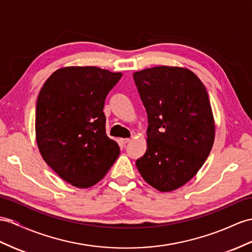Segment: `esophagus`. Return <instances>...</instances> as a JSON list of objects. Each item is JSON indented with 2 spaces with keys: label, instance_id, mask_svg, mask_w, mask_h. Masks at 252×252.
I'll list each match as a JSON object with an SVG mask.
<instances>
[{
  "label": "esophagus",
  "instance_id": "34e87169",
  "mask_svg": "<svg viewBox=\"0 0 252 252\" xmlns=\"http://www.w3.org/2000/svg\"><path fill=\"white\" fill-rule=\"evenodd\" d=\"M130 141H131L130 138H124V139H121V144L122 145H126L127 143H130Z\"/></svg>",
  "mask_w": 252,
  "mask_h": 252
}]
</instances>
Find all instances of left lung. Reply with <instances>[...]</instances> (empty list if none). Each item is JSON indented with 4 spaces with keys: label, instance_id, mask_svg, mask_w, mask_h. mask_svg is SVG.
Segmentation results:
<instances>
[{
    "label": "left lung",
    "instance_id": "8db88e82",
    "mask_svg": "<svg viewBox=\"0 0 252 252\" xmlns=\"http://www.w3.org/2000/svg\"><path fill=\"white\" fill-rule=\"evenodd\" d=\"M133 77L149 124L147 151L136 160L137 169L156 189L175 190L195 177L214 144L208 92L186 68L153 67Z\"/></svg>",
    "mask_w": 252,
    "mask_h": 252
}]
</instances>
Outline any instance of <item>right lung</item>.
<instances>
[{
    "label": "right lung",
    "instance_id": "add662e5",
    "mask_svg": "<svg viewBox=\"0 0 252 252\" xmlns=\"http://www.w3.org/2000/svg\"><path fill=\"white\" fill-rule=\"evenodd\" d=\"M122 73L98 67H64L43 84L36 104V141L51 168L75 188L104 178L120 148L108 138L103 113Z\"/></svg>",
    "mask_w": 252,
    "mask_h": 252
}]
</instances>
